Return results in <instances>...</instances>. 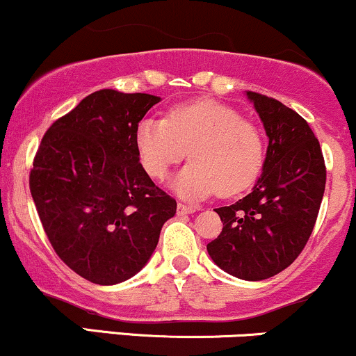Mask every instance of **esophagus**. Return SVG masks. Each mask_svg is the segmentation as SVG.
I'll list each match as a JSON object with an SVG mask.
<instances>
[{"instance_id": "1", "label": "esophagus", "mask_w": 356, "mask_h": 356, "mask_svg": "<svg viewBox=\"0 0 356 356\" xmlns=\"http://www.w3.org/2000/svg\"><path fill=\"white\" fill-rule=\"evenodd\" d=\"M192 212H195L194 207L186 206V204L182 202L177 204V216H187V214H192Z\"/></svg>"}]
</instances>
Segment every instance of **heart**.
<instances>
[{"instance_id": "heart-1", "label": "heart", "mask_w": 356, "mask_h": 356, "mask_svg": "<svg viewBox=\"0 0 356 356\" xmlns=\"http://www.w3.org/2000/svg\"><path fill=\"white\" fill-rule=\"evenodd\" d=\"M136 145L152 179H164L189 150L192 162L174 179L172 189L191 201L218 191L220 195L239 194L256 181L264 164L259 129L234 108L209 99L175 105L165 120L142 118Z\"/></svg>"}]
</instances>
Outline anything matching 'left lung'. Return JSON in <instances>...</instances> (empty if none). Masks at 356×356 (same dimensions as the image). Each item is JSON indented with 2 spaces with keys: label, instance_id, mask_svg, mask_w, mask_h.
<instances>
[{
  "label": "left lung",
  "instance_id": "8db88e82",
  "mask_svg": "<svg viewBox=\"0 0 356 356\" xmlns=\"http://www.w3.org/2000/svg\"><path fill=\"white\" fill-rule=\"evenodd\" d=\"M269 138L263 174L246 197L216 209L222 232L207 252L222 271L261 281L303 251L316 222L326 169L308 122L275 99L246 92Z\"/></svg>",
  "mask_w": 356,
  "mask_h": 356
}]
</instances>
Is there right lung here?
Listing matches in <instances>:
<instances>
[{
    "label": "right lung",
    "instance_id": "1",
    "mask_svg": "<svg viewBox=\"0 0 356 356\" xmlns=\"http://www.w3.org/2000/svg\"><path fill=\"white\" fill-rule=\"evenodd\" d=\"M161 102L149 93L104 88L47 130L30 174L43 229L76 275L110 286L150 259L177 202L138 159V122Z\"/></svg>",
    "mask_w": 356,
    "mask_h": 356
}]
</instances>
